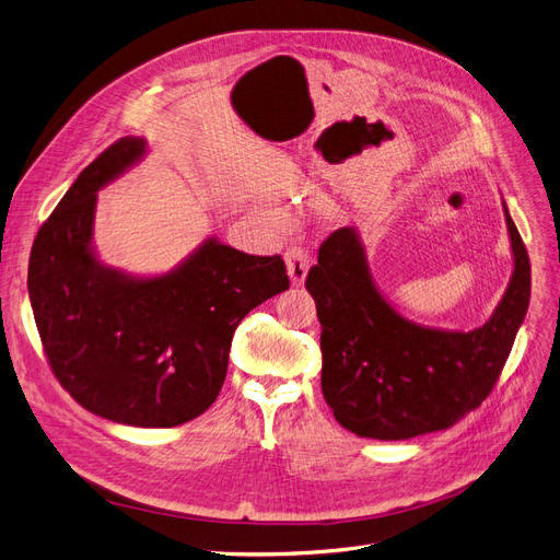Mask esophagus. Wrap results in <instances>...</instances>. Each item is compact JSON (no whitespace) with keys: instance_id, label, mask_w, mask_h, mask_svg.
I'll list each match as a JSON object with an SVG mask.
<instances>
[{"instance_id":"1","label":"esophagus","mask_w":560,"mask_h":560,"mask_svg":"<svg viewBox=\"0 0 560 560\" xmlns=\"http://www.w3.org/2000/svg\"><path fill=\"white\" fill-rule=\"evenodd\" d=\"M284 261H287V273L291 278V284L301 287L310 271V255L301 246H291L284 253Z\"/></svg>"}]
</instances>
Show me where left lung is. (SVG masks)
<instances>
[{"label": "left lung", "mask_w": 560, "mask_h": 560, "mask_svg": "<svg viewBox=\"0 0 560 560\" xmlns=\"http://www.w3.org/2000/svg\"><path fill=\"white\" fill-rule=\"evenodd\" d=\"M504 219L511 282L492 316L468 332L420 325L393 307L357 228H339L320 244L305 287L323 327V398L348 432L405 441L447 430L488 398L532 295L529 255L506 203Z\"/></svg>", "instance_id": "1"}]
</instances>
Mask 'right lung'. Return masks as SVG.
Returning a JSON list of instances; mask_svg holds the SVG:
<instances>
[{
    "label": "right lung",
    "instance_id": "right-lung-1",
    "mask_svg": "<svg viewBox=\"0 0 560 560\" xmlns=\"http://www.w3.org/2000/svg\"><path fill=\"white\" fill-rule=\"evenodd\" d=\"M144 153V138H121L88 164L38 230L26 284L49 366L83 409L176 427L217 400L237 325L289 278L280 255L217 237L162 276L106 267L92 244L96 191Z\"/></svg>",
    "mask_w": 560,
    "mask_h": 560
}]
</instances>
